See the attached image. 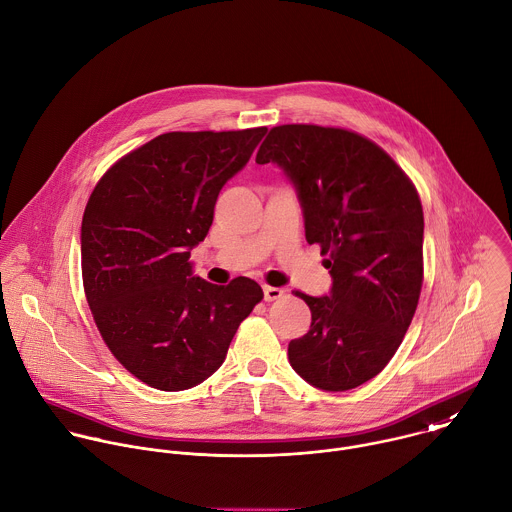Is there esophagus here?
Listing matches in <instances>:
<instances>
[{"label":"esophagus","instance_id":"34e87169","mask_svg":"<svg viewBox=\"0 0 512 512\" xmlns=\"http://www.w3.org/2000/svg\"><path fill=\"white\" fill-rule=\"evenodd\" d=\"M285 293H283V289H279V287H263V297H265V301H277V299H281Z\"/></svg>","mask_w":512,"mask_h":512}]
</instances>
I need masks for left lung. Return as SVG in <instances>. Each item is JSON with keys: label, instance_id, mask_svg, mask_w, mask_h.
Masks as SVG:
<instances>
[{"label": "left lung", "instance_id": "8db88e82", "mask_svg": "<svg viewBox=\"0 0 512 512\" xmlns=\"http://www.w3.org/2000/svg\"><path fill=\"white\" fill-rule=\"evenodd\" d=\"M257 163L293 181L309 245L327 255V297L295 291L311 329L289 343L291 367L313 387L349 391L397 353L423 287V205L417 187L375 141L341 127H273Z\"/></svg>", "mask_w": 512, "mask_h": 512}]
</instances>
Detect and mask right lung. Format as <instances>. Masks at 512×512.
I'll return each instance as SVG.
<instances>
[{
  "instance_id": "add662e5",
  "label": "right lung",
  "mask_w": 512,
  "mask_h": 512,
  "mask_svg": "<svg viewBox=\"0 0 512 512\" xmlns=\"http://www.w3.org/2000/svg\"><path fill=\"white\" fill-rule=\"evenodd\" d=\"M267 127L171 131L115 161L81 221V277L113 357L159 391H183L225 361L241 321L263 299L249 277L213 285L189 255L205 239L221 187Z\"/></svg>"
}]
</instances>
